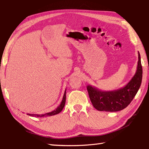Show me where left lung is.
<instances>
[{"instance_id":"1","label":"left lung","mask_w":149,"mask_h":149,"mask_svg":"<svg viewBox=\"0 0 149 149\" xmlns=\"http://www.w3.org/2000/svg\"><path fill=\"white\" fill-rule=\"evenodd\" d=\"M142 76L143 69L140 54L138 52L136 74L123 87L117 90L104 91L91 85H87L86 88L93 106L101 111L115 112L124 109L136 95L141 84Z\"/></svg>"}]
</instances>
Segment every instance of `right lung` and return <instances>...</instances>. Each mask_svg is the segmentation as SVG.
I'll list each match as a JSON object with an SVG mask.
<instances>
[{
    "instance_id": "obj_1",
    "label": "right lung",
    "mask_w": 149,
    "mask_h": 149,
    "mask_svg": "<svg viewBox=\"0 0 149 149\" xmlns=\"http://www.w3.org/2000/svg\"><path fill=\"white\" fill-rule=\"evenodd\" d=\"M66 91V89L65 90V92H64V96L63 98V100H62L60 105H58V107L56 108V109H55V110H53V111L44 113V114H42V115H40V114H29V113H27L26 115L31 116V117H50V116H53V115H55L56 114H58V113H60L62 110H63V109L64 107V105H65Z\"/></svg>"
}]
</instances>
